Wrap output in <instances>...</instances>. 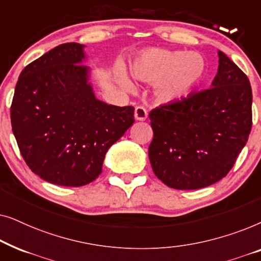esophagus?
I'll list each match as a JSON object with an SVG mask.
<instances>
[{
    "label": "esophagus",
    "instance_id": "esophagus-1",
    "mask_svg": "<svg viewBox=\"0 0 261 261\" xmlns=\"http://www.w3.org/2000/svg\"><path fill=\"white\" fill-rule=\"evenodd\" d=\"M134 116H135V120L145 121L147 119V112H146L144 107H137L134 112Z\"/></svg>",
    "mask_w": 261,
    "mask_h": 261
}]
</instances>
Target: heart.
Listing matches in <instances>:
<instances>
[{
	"label": "heart",
	"mask_w": 261,
	"mask_h": 261,
	"mask_svg": "<svg viewBox=\"0 0 261 261\" xmlns=\"http://www.w3.org/2000/svg\"><path fill=\"white\" fill-rule=\"evenodd\" d=\"M132 72L144 82H156L154 95L163 103L180 101L201 82L204 60L196 52L149 48L132 62ZM119 82L127 90L133 85L123 71L117 73Z\"/></svg>",
	"instance_id": "heart-1"
}]
</instances>
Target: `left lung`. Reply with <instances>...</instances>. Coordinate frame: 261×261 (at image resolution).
I'll return each mask as SVG.
<instances>
[{
    "label": "left lung",
    "instance_id": "8db88e82",
    "mask_svg": "<svg viewBox=\"0 0 261 261\" xmlns=\"http://www.w3.org/2000/svg\"><path fill=\"white\" fill-rule=\"evenodd\" d=\"M219 67L209 89L149 113L153 172L177 190L209 187L229 172L252 127V88L246 74L217 52Z\"/></svg>",
    "mask_w": 261,
    "mask_h": 261
}]
</instances>
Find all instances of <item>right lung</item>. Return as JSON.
<instances>
[{
    "label": "right lung",
    "instance_id": "right-lung-1",
    "mask_svg": "<svg viewBox=\"0 0 261 261\" xmlns=\"http://www.w3.org/2000/svg\"><path fill=\"white\" fill-rule=\"evenodd\" d=\"M84 48L77 42L59 45L24 67L10 108L24 162L62 187L95 180L110 146L134 123L133 107L96 97Z\"/></svg>",
    "mask_w": 261,
    "mask_h": 261
}]
</instances>
